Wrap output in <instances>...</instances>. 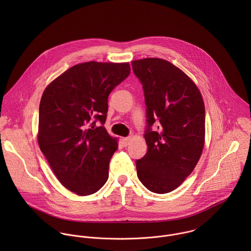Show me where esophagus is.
<instances>
[{"mask_svg":"<svg viewBox=\"0 0 251 251\" xmlns=\"http://www.w3.org/2000/svg\"><path fill=\"white\" fill-rule=\"evenodd\" d=\"M129 141H130V138H129V137H126V138H123V139H122V142L124 144V146H126V147L129 144Z\"/></svg>","mask_w":251,"mask_h":251,"instance_id":"34e87169","label":"esophagus"}]
</instances>
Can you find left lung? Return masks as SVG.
Wrapping results in <instances>:
<instances>
[{
	"label": "left lung",
	"mask_w": 251,
	"mask_h": 251,
	"mask_svg": "<svg viewBox=\"0 0 251 251\" xmlns=\"http://www.w3.org/2000/svg\"><path fill=\"white\" fill-rule=\"evenodd\" d=\"M143 85L148 128L147 153L136 161L137 176L151 192L175 190L197 165L205 145V105L196 84L170 62L145 58L131 62ZM155 119V132L150 126Z\"/></svg>",
	"instance_id": "1"
}]
</instances>
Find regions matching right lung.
<instances>
[{
  "label": "right lung",
  "mask_w": 251,
  "mask_h": 251,
  "mask_svg": "<svg viewBox=\"0 0 251 251\" xmlns=\"http://www.w3.org/2000/svg\"><path fill=\"white\" fill-rule=\"evenodd\" d=\"M130 73L128 63L77 64L44 90L37 142L59 181L73 193L97 192L108 179L118 139L103 126L108 96Z\"/></svg>",
  "instance_id": "obj_1"
}]
</instances>
